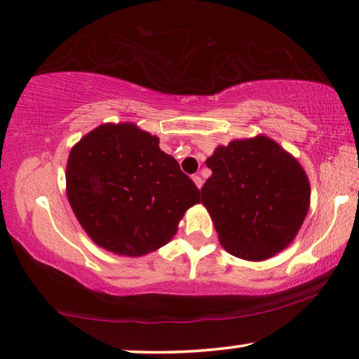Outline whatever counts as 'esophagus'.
I'll return each mask as SVG.
<instances>
[{"mask_svg": "<svg viewBox=\"0 0 359 359\" xmlns=\"http://www.w3.org/2000/svg\"><path fill=\"white\" fill-rule=\"evenodd\" d=\"M191 179H194L195 185L198 187V189H201V187H203V179L200 177V175H194V177H191Z\"/></svg>", "mask_w": 359, "mask_h": 359, "instance_id": "obj_1", "label": "esophagus"}]
</instances>
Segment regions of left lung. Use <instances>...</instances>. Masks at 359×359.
Wrapping results in <instances>:
<instances>
[{
    "label": "left lung",
    "mask_w": 359,
    "mask_h": 359,
    "mask_svg": "<svg viewBox=\"0 0 359 359\" xmlns=\"http://www.w3.org/2000/svg\"><path fill=\"white\" fill-rule=\"evenodd\" d=\"M201 189L219 242L227 253L264 261L293 242L309 210L308 175L290 153L266 135L217 147Z\"/></svg>",
    "instance_id": "8db88e82"
}]
</instances>
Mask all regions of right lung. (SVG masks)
<instances>
[{
	"label": "right lung",
	"instance_id": "1",
	"mask_svg": "<svg viewBox=\"0 0 359 359\" xmlns=\"http://www.w3.org/2000/svg\"><path fill=\"white\" fill-rule=\"evenodd\" d=\"M66 194L88 237L130 258L169 243L187 210L201 201L159 138L133 122L101 124L80 138L69 153Z\"/></svg>",
	"mask_w": 359,
	"mask_h": 359
}]
</instances>
